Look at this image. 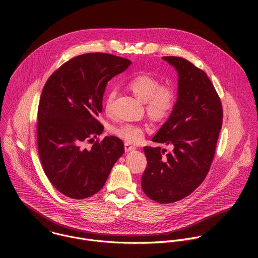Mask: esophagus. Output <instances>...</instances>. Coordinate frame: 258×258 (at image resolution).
<instances>
[{"mask_svg":"<svg viewBox=\"0 0 258 258\" xmlns=\"http://www.w3.org/2000/svg\"><path fill=\"white\" fill-rule=\"evenodd\" d=\"M136 148L135 147L133 146V145H131V144H128V143H124V150H125V152H130V151H133V150H135Z\"/></svg>","mask_w":258,"mask_h":258,"instance_id":"1","label":"esophagus"}]
</instances>
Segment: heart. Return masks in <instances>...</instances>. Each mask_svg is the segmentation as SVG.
I'll return each instance as SVG.
<instances>
[{
	"label": "heart",
	"mask_w": 258,
	"mask_h": 258,
	"mask_svg": "<svg viewBox=\"0 0 258 258\" xmlns=\"http://www.w3.org/2000/svg\"><path fill=\"white\" fill-rule=\"evenodd\" d=\"M132 93L145 104L146 113L151 119L161 121L166 119L173 111L176 104L177 94L173 85L162 83L151 75H138L127 84ZM116 97V90L110 89L104 97V109L107 114L113 111V103ZM110 133L128 142L139 143L145 135L144 126L135 123H121L112 125Z\"/></svg>",
	"instance_id": "1"
}]
</instances>
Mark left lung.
<instances>
[{
    "label": "left lung",
    "mask_w": 258,
    "mask_h": 258,
    "mask_svg": "<svg viewBox=\"0 0 258 258\" xmlns=\"http://www.w3.org/2000/svg\"><path fill=\"white\" fill-rule=\"evenodd\" d=\"M178 73L177 101L167 121L152 139L171 144L144 147L147 167L142 189L150 199L173 203L193 193L205 179L223 126V106L206 73L181 57L165 56Z\"/></svg>",
    "instance_id": "obj_1"
}]
</instances>
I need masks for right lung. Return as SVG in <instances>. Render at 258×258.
<instances>
[{
    "label": "right lung",
    "mask_w": 258,
    "mask_h": 258,
    "mask_svg": "<svg viewBox=\"0 0 258 258\" xmlns=\"http://www.w3.org/2000/svg\"><path fill=\"white\" fill-rule=\"evenodd\" d=\"M107 53L73 57L46 82L39 103L36 139L43 169L54 188L72 199L99 192L123 154L120 139L94 141L104 130L98 120L107 83L130 65ZM93 145L88 150L85 145Z\"/></svg>",
    "instance_id": "add662e5"
}]
</instances>
